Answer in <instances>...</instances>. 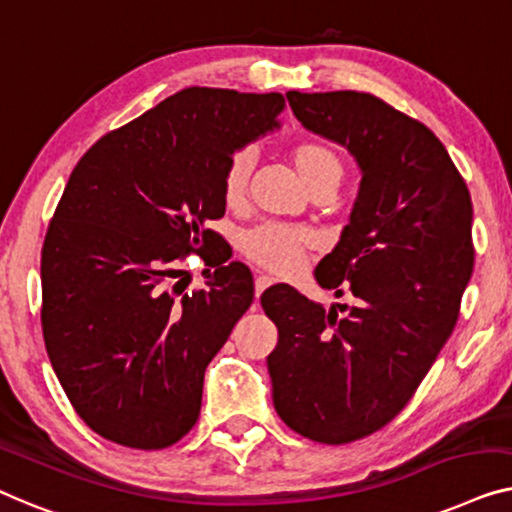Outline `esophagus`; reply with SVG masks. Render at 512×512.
I'll use <instances>...</instances> for the list:
<instances>
[{"label":"esophagus","mask_w":512,"mask_h":512,"mask_svg":"<svg viewBox=\"0 0 512 512\" xmlns=\"http://www.w3.org/2000/svg\"><path fill=\"white\" fill-rule=\"evenodd\" d=\"M269 285H273V278H271V276H264V273H259V276L255 278V294H257V297H259V294H262Z\"/></svg>","instance_id":"obj_1"}]
</instances>
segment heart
Returning <instances> with one entry per match:
<instances>
[{"label":"heart","mask_w":512,"mask_h":512,"mask_svg":"<svg viewBox=\"0 0 512 512\" xmlns=\"http://www.w3.org/2000/svg\"><path fill=\"white\" fill-rule=\"evenodd\" d=\"M290 160L313 194H329L341 185L345 176V157L334 143L308 136L292 143ZM253 176V153L234 148L220 169V194L225 206L236 208L246 199ZM315 243L313 229L299 225L264 222L241 236V253L264 269L287 273L299 264L301 255Z\"/></svg>","instance_id":"b5f03b06"}]
</instances>
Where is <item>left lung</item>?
<instances>
[{"mask_svg": "<svg viewBox=\"0 0 512 512\" xmlns=\"http://www.w3.org/2000/svg\"><path fill=\"white\" fill-rule=\"evenodd\" d=\"M301 125L343 143L362 187L341 241L315 278L355 306L325 308L290 285L264 290L278 327L266 357L273 406L315 443L343 445L390 424L459 320L469 285L473 204L438 136L376 95L287 92Z\"/></svg>", "mask_w": 512, "mask_h": 512, "instance_id": "obj_1", "label": "left lung"}]
</instances>
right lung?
Returning a JSON list of instances; mask_svg holds the SVG:
<instances>
[{
  "instance_id": "obj_1",
  "label": "right lung",
  "mask_w": 512,
  "mask_h": 512,
  "mask_svg": "<svg viewBox=\"0 0 512 512\" xmlns=\"http://www.w3.org/2000/svg\"><path fill=\"white\" fill-rule=\"evenodd\" d=\"M280 92L185 88L104 134L71 171L41 248V329L64 394L106 441L162 450L194 427L204 373L255 299L206 225L220 169L278 125ZM216 271L185 291L177 264ZM208 271V269H206Z\"/></svg>"
}]
</instances>
